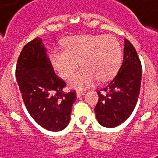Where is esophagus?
<instances>
[{"label":"esophagus","mask_w":158,"mask_h":158,"mask_svg":"<svg viewBox=\"0 0 158 158\" xmlns=\"http://www.w3.org/2000/svg\"><path fill=\"white\" fill-rule=\"evenodd\" d=\"M84 94H85V92L84 91H77L76 92L77 98H79V97L83 96V95H84Z\"/></svg>","instance_id":"34e87169"}]
</instances>
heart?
I'll list each match as a JSON object with an SVG mask.
<instances>
[{"label": "heart", "mask_w": 158, "mask_h": 158, "mask_svg": "<svg viewBox=\"0 0 158 158\" xmlns=\"http://www.w3.org/2000/svg\"><path fill=\"white\" fill-rule=\"evenodd\" d=\"M64 50L55 49L51 52V62L62 78L71 75L69 88L78 90L93 86L97 79L105 81L117 72L122 51L119 41L112 35H78L64 42Z\"/></svg>", "instance_id": "heart-1"}]
</instances>
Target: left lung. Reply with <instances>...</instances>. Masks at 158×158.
Instances as JSON below:
<instances>
[{
  "label": "left lung",
  "mask_w": 158,
  "mask_h": 158,
  "mask_svg": "<svg viewBox=\"0 0 158 158\" xmlns=\"http://www.w3.org/2000/svg\"><path fill=\"white\" fill-rule=\"evenodd\" d=\"M142 66L134 46L125 39L124 57L119 71L109 84L98 92L99 99L94 110L101 125L116 127L129 118L137 103Z\"/></svg>",
  "instance_id": "obj_1"
}]
</instances>
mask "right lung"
Returning a JSON list of instances; mask_svg holds the SVG:
<instances>
[{
  "mask_svg": "<svg viewBox=\"0 0 158 158\" xmlns=\"http://www.w3.org/2000/svg\"><path fill=\"white\" fill-rule=\"evenodd\" d=\"M15 77L33 120L50 131L64 130L70 120L76 93L63 92L65 83L55 74L42 38H35L23 47L16 64Z\"/></svg>",
  "mask_w": 158,
  "mask_h": 158,
  "instance_id": "1",
  "label": "right lung"
}]
</instances>
